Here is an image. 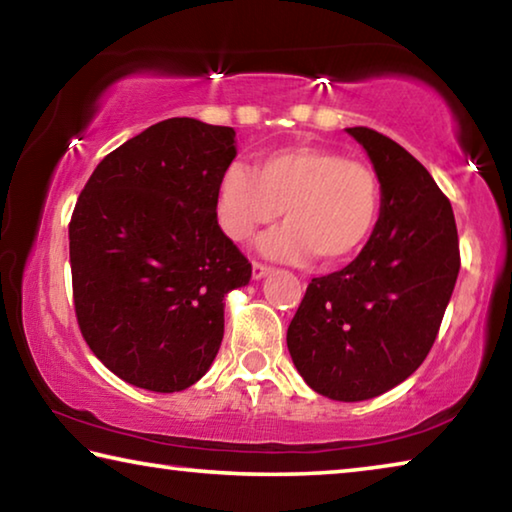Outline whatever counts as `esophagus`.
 Listing matches in <instances>:
<instances>
[{"label":"esophagus","instance_id":"obj_1","mask_svg":"<svg viewBox=\"0 0 512 512\" xmlns=\"http://www.w3.org/2000/svg\"><path fill=\"white\" fill-rule=\"evenodd\" d=\"M268 273H271V266H266L262 262H253V277H255V280H262V277L268 275Z\"/></svg>","mask_w":512,"mask_h":512}]
</instances>
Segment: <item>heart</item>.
<instances>
[{
    "instance_id": "obj_1",
    "label": "heart",
    "mask_w": 512,
    "mask_h": 512,
    "mask_svg": "<svg viewBox=\"0 0 512 512\" xmlns=\"http://www.w3.org/2000/svg\"><path fill=\"white\" fill-rule=\"evenodd\" d=\"M381 189L368 162L323 146H296L259 158L255 171L230 164L219 180L216 216L232 241L284 216V225L259 239L277 259H307L336 266L352 259L375 232Z\"/></svg>"
}]
</instances>
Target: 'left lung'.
Wrapping results in <instances>:
<instances>
[{
	"label": "left lung",
	"mask_w": 512,
	"mask_h": 512,
	"mask_svg": "<svg viewBox=\"0 0 512 512\" xmlns=\"http://www.w3.org/2000/svg\"><path fill=\"white\" fill-rule=\"evenodd\" d=\"M348 133L377 171L379 221L354 262L309 282L287 345L316 393L361 402L402 384L427 359L461 253L452 203L431 173L391 137L366 126Z\"/></svg>",
	"instance_id": "left-lung-1"
}]
</instances>
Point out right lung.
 I'll use <instances>...</instances> for the list:
<instances>
[{"instance_id": "right-lung-1", "label": "right lung", "mask_w": 512, "mask_h": 512, "mask_svg": "<svg viewBox=\"0 0 512 512\" xmlns=\"http://www.w3.org/2000/svg\"><path fill=\"white\" fill-rule=\"evenodd\" d=\"M235 131L173 117L108 153L69 221L74 311L90 350L128 384L176 393L210 370L225 293L253 273L216 196Z\"/></svg>"}]
</instances>
